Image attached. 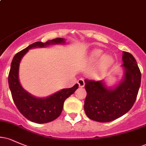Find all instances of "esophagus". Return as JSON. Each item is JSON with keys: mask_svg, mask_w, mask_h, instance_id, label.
I'll list each match as a JSON object with an SVG mask.
<instances>
[{"mask_svg": "<svg viewBox=\"0 0 146 146\" xmlns=\"http://www.w3.org/2000/svg\"><path fill=\"white\" fill-rule=\"evenodd\" d=\"M78 84H79V86L80 87H84L85 85L84 81L83 79H80V80L78 81Z\"/></svg>", "mask_w": 146, "mask_h": 146, "instance_id": "34e87169", "label": "esophagus"}]
</instances>
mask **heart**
Returning a JSON list of instances; mask_svg holds the SVG:
<instances>
[{
    "mask_svg": "<svg viewBox=\"0 0 146 146\" xmlns=\"http://www.w3.org/2000/svg\"><path fill=\"white\" fill-rule=\"evenodd\" d=\"M103 51L100 48H95L90 51L88 60L90 63L94 64L99 60V62L97 65L96 69H95V74L96 75H102L104 74L107 70L113 64L114 59L111 56L108 54H104L103 56Z\"/></svg>",
    "mask_w": 146,
    "mask_h": 146,
    "instance_id": "1",
    "label": "heart"
}]
</instances>
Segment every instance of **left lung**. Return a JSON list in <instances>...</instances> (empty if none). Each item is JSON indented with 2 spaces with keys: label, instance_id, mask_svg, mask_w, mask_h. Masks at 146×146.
Masks as SVG:
<instances>
[{
  "label": "left lung",
  "instance_id": "1",
  "mask_svg": "<svg viewBox=\"0 0 146 146\" xmlns=\"http://www.w3.org/2000/svg\"><path fill=\"white\" fill-rule=\"evenodd\" d=\"M123 76L114 86H108L105 79L98 81L85 80L87 93L84 111L90 119L109 122L131 109L140 88L141 75L137 61L128 52L122 56Z\"/></svg>",
  "mask_w": 146,
  "mask_h": 146
}]
</instances>
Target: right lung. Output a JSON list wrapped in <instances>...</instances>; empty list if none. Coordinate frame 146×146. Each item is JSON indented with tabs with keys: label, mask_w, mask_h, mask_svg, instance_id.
Returning a JSON list of instances; mask_svg holds the SVG:
<instances>
[{
	"label": "right lung",
	"mask_w": 146,
	"mask_h": 146,
	"mask_svg": "<svg viewBox=\"0 0 146 146\" xmlns=\"http://www.w3.org/2000/svg\"><path fill=\"white\" fill-rule=\"evenodd\" d=\"M66 40L58 38L46 42H36L15 55L11 64L8 82L15 105L22 115L29 121L37 123H45L58 118L63 109L65 100L78 89V84L69 88H63L45 98H37L27 91L19 80V66L23 56L33 48L46 47L50 44H64Z\"/></svg>",
	"instance_id": "1"
}]
</instances>
